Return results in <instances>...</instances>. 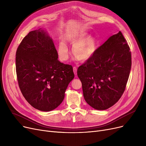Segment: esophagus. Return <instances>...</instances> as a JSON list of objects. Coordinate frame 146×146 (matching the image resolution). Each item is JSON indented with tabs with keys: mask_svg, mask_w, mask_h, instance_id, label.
Here are the masks:
<instances>
[{
	"mask_svg": "<svg viewBox=\"0 0 146 146\" xmlns=\"http://www.w3.org/2000/svg\"><path fill=\"white\" fill-rule=\"evenodd\" d=\"M73 72L75 75H77V68L76 67H73Z\"/></svg>",
	"mask_w": 146,
	"mask_h": 146,
	"instance_id": "obj_1",
	"label": "esophagus"
}]
</instances>
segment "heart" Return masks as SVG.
I'll return each mask as SVG.
<instances>
[{
  "mask_svg": "<svg viewBox=\"0 0 146 146\" xmlns=\"http://www.w3.org/2000/svg\"><path fill=\"white\" fill-rule=\"evenodd\" d=\"M64 40L73 44L72 51L75 58L80 61H86L92 57L97 48L96 38L92 36H87L86 33L67 35ZM57 54L61 61H66L68 56V49L66 43L60 41L57 45Z\"/></svg>",
  "mask_w": 146,
  "mask_h": 146,
  "instance_id": "obj_1",
  "label": "heart"
}]
</instances>
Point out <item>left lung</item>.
Returning <instances> with one entry per match:
<instances>
[{"label": "left lung", "instance_id": "8db88e82", "mask_svg": "<svg viewBox=\"0 0 146 146\" xmlns=\"http://www.w3.org/2000/svg\"><path fill=\"white\" fill-rule=\"evenodd\" d=\"M131 67V51L119 31L78 69L86 102L97 110H107L116 104L125 89Z\"/></svg>", "mask_w": 146, "mask_h": 146}]
</instances>
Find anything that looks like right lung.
<instances>
[{
  "mask_svg": "<svg viewBox=\"0 0 146 146\" xmlns=\"http://www.w3.org/2000/svg\"><path fill=\"white\" fill-rule=\"evenodd\" d=\"M18 85L34 108L48 112L63 102L65 91L74 78L71 65L61 63L52 38L42 29L29 32L16 52Z\"/></svg>",
  "mask_w": 146,
  "mask_h": 146,
  "instance_id": "obj_1",
  "label": "right lung"
}]
</instances>
